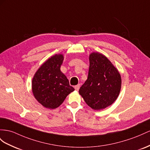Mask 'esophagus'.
Segmentation results:
<instances>
[{
	"mask_svg": "<svg viewBox=\"0 0 150 150\" xmlns=\"http://www.w3.org/2000/svg\"><path fill=\"white\" fill-rule=\"evenodd\" d=\"M80 84H78V85L75 86L74 87V88H75V89L76 91H79V89H80Z\"/></svg>",
	"mask_w": 150,
	"mask_h": 150,
	"instance_id": "1",
	"label": "esophagus"
}]
</instances>
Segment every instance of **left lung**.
Masks as SVG:
<instances>
[{
    "label": "left lung",
    "mask_w": 150,
    "mask_h": 150,
    "mask_svg": "<svg viewBox=\"0 0 150 150\" xmlns=\"http://www.w3.org/2000/svg\"><path fill=\"white\" fill-rule=\"evenodd\" d=\"M89 70L86 81L79 89L84 101L96 110L112 105L121 89V76L104 55L93 52L89 56Z\"/></svg>",
    "instance_id": "obj_1"
}]
</instances>
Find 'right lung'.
Segmentation results:
<instances>
[{"mask_svg": "<svg viewBox=\"0 0 150 150\" xmlns=\"http://www.w3.org/2000/svg\"><path fill=\"white\" fill-rule=\"evenodd\" d=\"M63 61L62 54L52 56L39 68L32 80L34 96L47 108H57L67 96L75 90L60 70Z\"/></svg>", "mask_w": 150, "mask_h": 150, "instance_id": "add662e5", "label": "right lung"}]
</instances>
